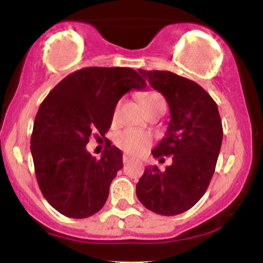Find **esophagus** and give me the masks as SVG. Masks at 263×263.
<instances>
[{"mask_svg": "<svg viewBox=\"0 0 263 263\" xmlns=\"http://www.w3.org/2000/svg\"><path fill=\"white\" fill-rule=\"evenodd\" d=\"M129 159H131V157H129V156H127V155H123V156H122V161H123V163L129 162Z\"/></svg>", "mask_w": 263, "mask_h": 263, "instance_id": "esophagus-1", "label": "esophagus"}]
</instances>
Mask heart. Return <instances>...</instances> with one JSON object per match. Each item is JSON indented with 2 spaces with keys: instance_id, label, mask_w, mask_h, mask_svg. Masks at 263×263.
Returning a JSON list of instances; mask_svg holds the SVG:
<instances>
[{
  "instance_id": "b5f03b06",
  "label": "heart",
  "mask_w": 263,
  "mask_h": 263,
  "mask_svg": "<svg viewBox=\"0 0 263 263\" xmlns=\"http://www.w3.org/2000/svg\"><path fill=\"white\" fill-rule=\"evenodd\" d=\"M140 100L144 110H148L149 107L155 106L157 104L164 102L161 93L156 91H147L142 93ZM120 106H121V101L117 102L116 106L114 107L112 116H111L112 123H116L117 120H119ZM115 143H116L117 147H120L122 151L129 153V155H138V153L143 152L147 147L151 146L152 136L148 132L141 131V129L126 128L115 136Z\"/></svg>"
}]
</instances>
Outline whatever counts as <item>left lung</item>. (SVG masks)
Here are the masks:
<instances>
[{"label":"left lung","mask_w":263,"mask_h":263,"mask_svg":"<svg viewBox=\"0 0 263 263\" xmlns=\"http://www.w3.org/2000/svg\"><path fill=\"white\" fill-rule=\"evenodd\" d=\"M138 70L170 105L167 134L152 155L163 162L172 156L173 163L164 172L147 167L136 194L153 213L178 215L200 200L215 172L222 142L218 105L193 80L171 71Z\"/></svg>","instance_id":"1"}]
</instances>
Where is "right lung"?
<instances>
[{
    "label": "right lung",
    "mask_w": 263,
    "mask_h": 263,
    "mask_svg": "<svg viewBox=\"0 0 263 263\" xmlns=\"http://www.w3.org/2000/svg\"><path fill=\"white\" fill-rule=\"evenodd\" d=\"M144 87L131 68L90 66L69 74L42 102L31 152L39 189L60 214L89 218L106 203L110 184L123 167L122 152L110 143L96 159L85 146L92 135L105 137L126 92Z\"/></svg>",
    "instance_id": "right-lung-1"
}]
</instances>
